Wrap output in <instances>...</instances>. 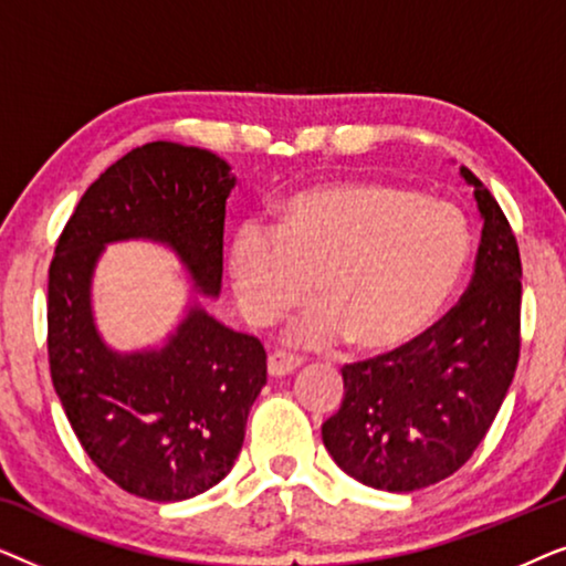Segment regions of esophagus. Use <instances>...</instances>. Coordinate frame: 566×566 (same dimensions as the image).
<instances>
[{
  "label": "esophagus",
  "mask_w": 566,
  "mask_h": 566,
  "mask_svg": "<svg viewBox=\"0 0 566 566\" xmlns=\"http://www.w3.org/2000/svg\"><path fill=\"white\" fill-rule=\"evenodd\" d=\"M298 366H301L298 358H293V355L281 353V350L270 353V358H268V374L273 376V378L289 376V374H293V370H296Z\"/></svg>",
  "instance_id": "esophagus-1"
}]
</instances>
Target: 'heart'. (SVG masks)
I'll use <instances>...</instances> for the list:
<instances>
[{
  "mask_svg": "<svg viewBox=\"0 0 566 566\" xmlns=\"http://www.w3.org/2000/svg\"><path fill=\"white\" fill-rule=\"evenodd\" d=\"M469 229L453 206L397 185L343 180L281 206L277 231L244 223L229 275L247 322L265 327L316 296L324 308L293 329L306 347L355 339L370 353L415 343L461 281Z\"/></svg>",
  "mask_w": 566,
  "mask_h": 566,
  "instance_id": "heart-1",
  "label": "heart"
}]
</instances>
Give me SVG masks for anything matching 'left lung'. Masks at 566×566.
Instances as JSON below:
<instances>
[{"mask_svg": "<svg viewBox=\"0 0 566 566\" xmlns=\"http://www.w3.org/2000/svg\"><path fill=\"white\" fill-rule=\"evenodd\" d=\"M482 213L474 275L459 304L415 343L343 368L345 399L322 440L345 474L386 492L443 482L497 417L521 355L523 268L513 229L461 167Z\"/></svg>", "mask_w": 566, "mask_h": 566, "instance_id": "obj_1", "label": "left lung"}]
</instances>
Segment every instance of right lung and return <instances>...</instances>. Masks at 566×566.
I'll use <instances>...</instances> for the list:
<instances>
[{"label":"right lung","instance_id":"right-lung-1","mask_svg":"<svg viewBox=\"0 0 566 566\" xmlns=\"http://www.w3.org/2000/svg\"><path fill=\"white\" fill-rule=\"evenodd\" d=\"M234 182L227 161L198 146H138L90 185L51 260L53 389L95 467L136 497L190 500L229 474L268 355L198 301L161 347L113 350L92 314V277L107 244L146 239L172 250L192 289L216 298Z\"/></svg>","mask_w":566,"mask_h":566}]
</instances>
